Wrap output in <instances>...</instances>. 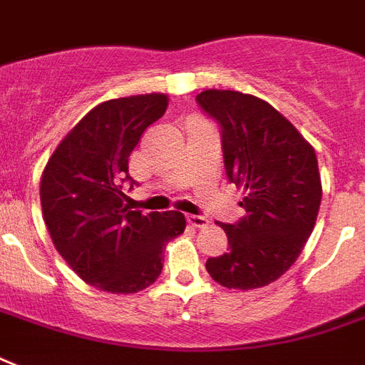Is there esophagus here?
I'll use <instances>...</instances> for the list:
<instances>
[{"instance_id":"obj_1","label":"esophagus","mask_w":365,"mask_h":365,"mask_svg":"<svg viewBox=\"0 0 365 365\" xmlns=\"http://www.w3.org/2000/svg\"><path fill=\"white\" fill-rule=\"evenodd\" d=\"M187 223H189V225H193V227H205V225H208V220H206V217H202V216H195V214H189Z\"/></svg>"}]
</instances>
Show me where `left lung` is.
Returning <instances> with one entry per match:
<instances>
[{"label":"left lung","mask_w":365,"mask_h":365,"mask_svg":"<svg viewBox=\"0 0 365 365\" xmlns=\"http://www.w3.org/2000/svg\"><path fill=\"white\" fill-rule=\"evenodd\" d=\"M197 102L222 128L229 182L246 193V214L220 223L229 250L208 257L206 271L225 288H261L294 265L314 229L322 200L317 153L265 100L210 88Z\"/></svg>","instance_id":"1"}]
</instances>
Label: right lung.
<instances>
[{
	"label": "right lung",
	"instance_id": "1",
	"mask_svg": "<svg viewBox=\"0 0 365 365\" xmlns=\"http://www.w3.org/2000/svg\"><path fill=\"white\" fill-rule=\"evenodd\" d=\"M165 94L108 100L60 142L41 176V208L54 248L91 286L136 294L163 271L168 240L185 229L182 212L130 210L123 183L143 130L165 115Z\"/></svg>",
	"mask_w": 365,
	"mask_h": 365
}]
</instances>
